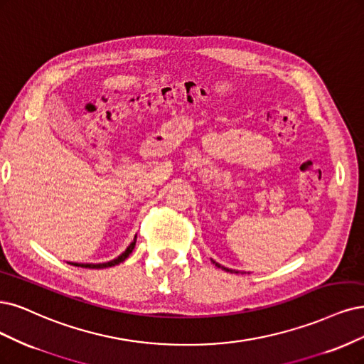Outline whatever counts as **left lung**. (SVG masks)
<instances>
[{"mask_svg": "<svg viewBox=\"0 0 364 364\" xmlns=\"http://www.w3.org/2000/svg\"><path fill=\"white\" fill-rule=\"evenodd\" d=\"M212 263H215V267H218V268H221V269H224V271H228V272H240V271H235V269H229V268H225V267H223V265H220V263H217L215 260H212Z\"/></svg>", "mask_w": 364, "mask_h": 364, "instance_id": "obj_1", "label": "left lung"}]
</instances>
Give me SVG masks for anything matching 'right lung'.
Here are the masks:
<instances>
[{"label": "right lung", "instance_id": "obj_1", "mask_svg": "<svg viewBox=\"0 0 364 364\" xmlns=\"http://www.w3.org/2000/svg\"><path fill=\"white\" fill-rule=\"evenodd\" d=\"M135 242H136V235H135V237H134V241L129 244V247H128L127 250H124V252H123L119 257L112 259V260H109V262H105V263H70V265H73V267H82V268H90V269H101V268H108V267L119 265L120 262H123L124 259H127V257L132 253V250H134V247H135Z\"/></svg>", "mask_w": 364, "mask_h": 364}]
</instances>
